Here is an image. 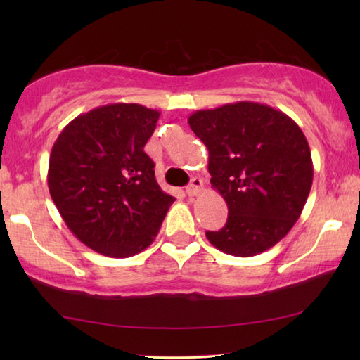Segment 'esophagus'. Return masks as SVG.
<instances>
[{
  "label": "esophagus",
  "mask_w": 360,
  "mask_h": 360,
  "mask_svg": "<svg viewBox=\"0 0 360 360\" xmlns=\"http://www.w3.org/2000/svg\"><path fill=\"white\" fill-rule=\"evenodd\" d=\"M203 191V181L200 178H193L191 184L186 187V192L188 197H197V195Z\"/></svg>",
  "instance_id": "esophagus-1"
}]
</instances>
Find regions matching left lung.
Returning <instances> with one entry per match:
<instances>
[{"mask_svg":"<svg viewBox=\"0 0 360 360\" xmlns=\"http://www.w3.org/2000/svg\"><path fill=\"white\" fill-rule=\"evenodd\" d=\"M188 125L210 152L211 186L229 206L227 224L206 238L236 257L275 246L298 221L313 184L311 150L300 127L254 101L195 111Z\"/></svg>","mask_w":360,"mask_h":360,"instance_id":"obj_1","label":"left lung"}]
</instances>
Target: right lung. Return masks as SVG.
<instances>
[{
	"label": "right lung",
	"instance_id": "1",
	"mask_svg": "<svg viewBox=\"0 0 360 360\" xmlns=\"http://www.w3.org/2000/svg\"><path fill=\"white\" fill-rule=\"evenodd\" d=\"M158 117L136 103L105 105L72 119L53 143L49 192L72 235L95 252L144 251L174 202L144 152Z\"/></svg>",
	"mask_w": 360,
	"mask_h": 360
}]
</instances>
